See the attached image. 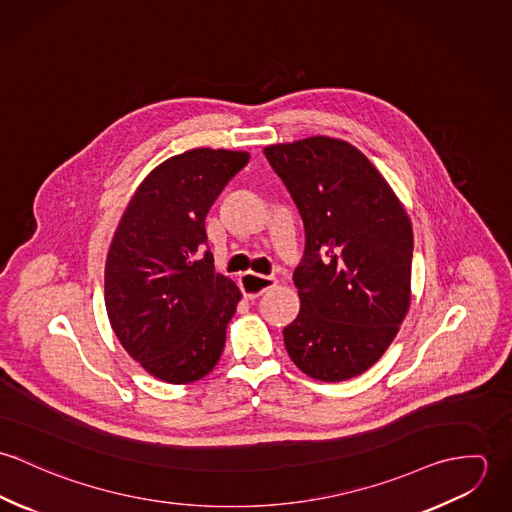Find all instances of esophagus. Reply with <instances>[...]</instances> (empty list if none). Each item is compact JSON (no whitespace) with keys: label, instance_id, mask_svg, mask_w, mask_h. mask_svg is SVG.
Returning a JSON list of instances; mask_svg holds the SVG:
<instances>
[{"label":"esophagus","instance_id":"obj_1","mask_svg":"<svg viewBox=\"0 0 512 512\" xmlns=\"http://www.w3.org/2000/svg\"><path fill=\"white\" fill-rule=\"evenodd\" d=\"M276 284V278L272 276H262L256 272H244L240 276V290L244 293V297L248 299H256L258 295L270 290Z\"/></svg>","mask_w":512,"mask_h":512}]
</instances>
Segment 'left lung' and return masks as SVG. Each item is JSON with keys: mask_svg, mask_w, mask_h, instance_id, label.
Returning <instances> with one entry per match:
<instances>
[{"mask_svg": "<svg viewBox=\"0 0 512 512\" xmlns=\"http://www.w3.org/2000/svg\"><path fill=\"white\" fill-rule=\"evenodd\" d=\"M264 153L305 226L288 355L315 380H349L384 355L408 313L412 222L378 169L343 140L315 136Z\"/></svg>", "mask_w": 512, "mask_h": 512, "instance_id": "8db88e82", "label": "left lung"}]
</instances>
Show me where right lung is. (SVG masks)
<instances>
[{
	"label": "right lung",
	"mask_w": 512,
	"mask_h": 512,
	"mask_svg": "<svg viewBox=\"0 0 512 512\" xmlns=\"http://www.w3.org/2000/svg\"><path fill=\"white\" fill-rule=\"evenodd\" d=\"M250 153L199 147L157 165L114 232L104 301L128 355L169 384L219 363L240 292L215 272L205 219Z\"/></svg>",
	"instance_id": "add662e5"
}]
</instances>
